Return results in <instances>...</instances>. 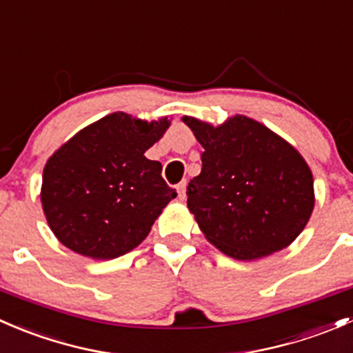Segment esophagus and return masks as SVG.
<instances>
[{
    "label": "esophagus",
    "mask_w": 353,
    "mask_h": 353,
    "mask_svg": "<svg viewBox=\"0 0 353 353\" xmlns=\"http://www.w3.org/2000/svg\"><path fill=\"white\" fill-rule=\"evenodd\" d=\"M186 186H188V181H186V179H183V181H181V183L176 186L177 194H179L181 199H184V196H186Z\"/></svg>",
    "instance_id": "34e87169"
}]
</instances>
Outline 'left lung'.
<instances>
[{
	"mask_svg": "<svg viewBox=\"0 0 353 353\" xmlns=\"http://www.w3.org/2000/svg\"><path fill=\"white\" fill-rule=\"evenodd\" d=\"M183 121L205 148L186 194L206 239L243 261L287 248L314 208L312 174L301 154L244 116L219 128Z\"/></svg>",
	"mask_w": 353,
	"mask_h": 353,
	"instance_id": "left-lung-1",
	"label": "left lung"
}]
</instances>
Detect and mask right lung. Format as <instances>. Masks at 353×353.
Instances as JSON below:
<instances>
[{"label":"right lung","instance_id":"1","mask_svg":"<svg viewBox=\"0 0 353 353\" xmlns=\"http://www.w3.org/2000/svg\"><path fill=\"white\" fill-rule=\"evenodd\" d=\"M114 112L74 134L48 160L42 208L49 227L78 254L112 259L137 248L177 196L145 152L169 128Z\"/></svg>","mask_w":353,"mask_h":353}]
</instances>
